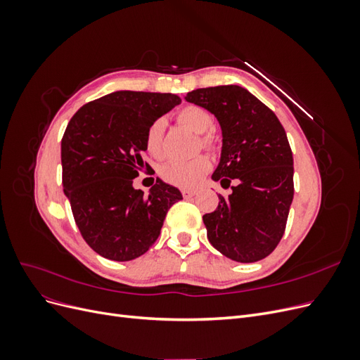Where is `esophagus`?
<instances>
[{"label": "esophagus", "instance_id": "1", "mask_svg": "<svg viewBox=\"0 0 360 360\" xmlns=\"http://www.w3.org/2000/svg\"><path fill=\"white\" fill-rule=\"evenodd\" d=\"M195 193H197V192H195V191H191V189H183V191H181V195H183V198H186V200L192 198Z\"/></svg>", "mask_w": 360, "mask_h": 360}]
</instances>
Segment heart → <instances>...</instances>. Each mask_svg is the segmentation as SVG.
Returning a JSON list of instances; mask_svg holds the SVG:
<instances>
[{
	"label": "heart",
	"mask_w": 360,
	"mask_h": 360,
	"mask_svg": "<svg viewBox=\"0 0 360 360\" xmlns=\"http://www.w3.org/2000/svg\"><path fill=\"white\" fill-rule=\"evenodd\" d=\"M179 123L191 129L192 132L202 135L201 136V146L202 147H212L213 146V136L209 134L214 126L213 115L204 110L202 106L198 105H188L181 108L177 112ZM163 130H165V120L158 118L156 122L151 123L146 135V147L148 153L153 156H159L162 151V136ZM210 160L200 156L192 160L186 162H169L163 165L160 169V176L169 184L179 188H193L198 184L200 180L210 171Z\"/></svg>",
	"instance_id": "b5f03b06"
}]
</instances>
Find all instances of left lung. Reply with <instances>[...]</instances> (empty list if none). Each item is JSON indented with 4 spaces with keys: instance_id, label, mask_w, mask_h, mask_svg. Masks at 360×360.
I'll return each mask as SVG.
<instances>
[{
    "instance_id": "left-lung-1",
    "label": "left lung",
    "mask_w": 360,
    "mask_h": 360,
    "mask_svg": "<svg viewBox=\"0 0 360 360\" xmlns=\"http://www.w3.org/2000/svg\"><path fill=\"white\" fill-rule=\"evenodd\" d=\"M214 114L222 129L221 162L212 179L233 193L219 195L202 216L210 243L238 263L274 252L285 231L294 195L292 153L275 112L243 86L219 85L186 94Z\"/></svg>"
}]
</instances>
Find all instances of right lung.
Segmentation results:
<instances>
[{"label": "right lung", "instance_id": "obj_1", "mask_svg": "<svg viewBox=\"0 0 360 360\" xmlns=\"http://www.w3.org/2000/svg\"><path fill=\"white\" fill-rule=\"evenodd\" d=\"M180 102L171 93L115 91L70 118L61 139L63 188L84 240L103 258L129 261L146 254L169 207L183 200L159 179L148 195L134 188L148 127Z\"/></svg>", "mask_w": 360, "mask_h": 360}]
</instances>
